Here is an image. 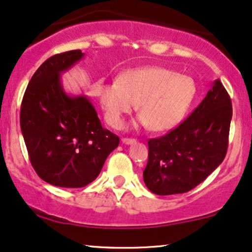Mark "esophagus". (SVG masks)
Segmentation results:
<instances>
[{"instance_id":"1","label":"esophagus","mask_w":252,"mask_h":252,"mask_svg":"<svg viewBox=\"0 0 252 252\" xmlns=\"http://www.w3.org/2000/svg\"><path fill=\"white\" fill-rule=\"evenodd\" d=\"M122 143H124V144H126V145H130V144H133V143H136V139L124 137V138H122Z\"/></svg>"}]
</instances>
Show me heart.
<instances>
[{
    "instance_id": "obj_1",
    "label": "heart",
    "mask_w": 252,
    "mask_h": 252,
    "mask_svg": "<svg viewBox=\"0 0 252 252\" xmlns=\"http://www.w3.org/2000/svg\"><path fill=\"white\" fill-rule=\"evenodd\" d=\"M193 79L159 66L129 69L116 82H104L98 88V100L104 116L114 128L136 103L138 123L152 131H164L180 122L195 96Z\"/></svg>"
}]
</instances>
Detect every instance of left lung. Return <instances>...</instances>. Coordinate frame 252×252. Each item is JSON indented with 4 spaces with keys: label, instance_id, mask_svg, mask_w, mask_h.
Segmentation results:
<instances>
[{
    "label": "left lung",
    "instance_id": "8db88e82",
    "mask_svg": "<svg viewBox=\"0 0 252 252\" xmlns=\"http://www.w3.org/2000/svg\"><path fill=\"white\" fill-rule=\"evenodd\" d=\"M231 116V100L218 79L189 119L148 142L146 187L157 195H171L201 184L223 161Z\"/></svg>",
    "mask_w": 252,
    "mask_h": 252
}]
</instances>
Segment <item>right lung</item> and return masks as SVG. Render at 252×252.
<instances>
[{"instance_id":"right-lung-1","label":"right lung","mask_w":252,"mask_h":252,"mask_svg":"<svg viewBox=\"0 0 252 252\" xmlns=\"http://www.w3.org/2000/svg\"><path fill=\"white\" fill-rule=\"evenodd\" d=\"M85 53L73 50L45 60L29 82L21 107V130L30 161L47 184L80 189L100 174L120 138L104 129L86 95L66 93L62 74Z\"/></svg>"}]
</instances>
